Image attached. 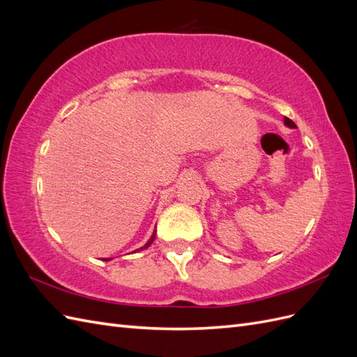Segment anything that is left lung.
I'll return each instance as SVG.
<instances>
[{
	"label": "left lung",
	"instance_id": "1",
	"mask_svg": "<svg viewBox=\"0 0 357 357\" xmlns=\"http://www.w3.org/2000/svg\"><path fill=\"white\" fill-rule=\"evenodd\" d=\"M284 125L287 126V128H296V125L290 121L289 117H284Z\"/></svg>",
	"mask_w": 357,
	"mask_h": 357
}]
</instances>
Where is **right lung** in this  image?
<instances>
[{
  "label": "right lung",
  "instance_id": "add662e5",
  "mask_svg": "<svg viewBox=\"0 0 357 357\" xmlns=\"http://www.w3.org/2000/svg\"><path fill=\"white\" fill-rule=\"evenodd\" d=\"M155 236H156V231H153V235L150 236V240H149V241H147L142 248H138V250H144V248H147L150 244H152V243L155 241ZM135 252H137V250H135ZM105 261H110V259H105Z\"/></svg>",
  "mask_w": 357,
  "mask_h": 357
}]
</instances>
